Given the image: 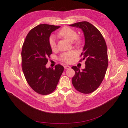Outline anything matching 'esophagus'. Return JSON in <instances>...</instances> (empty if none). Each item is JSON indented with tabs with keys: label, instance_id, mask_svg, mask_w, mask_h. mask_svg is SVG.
<instances>
[{
	"label": "esophagus",
	"instance_id": "34e87169",
	"mask_svg": "<svg viewBox=\"0 0 128 128\" xmlns=\"http://www.w3.org/2000/svg\"><path fill=\"white\" fill-rule=\"evenodd\" d=\"M64 68L65 69H70V66H64Z\"/></svg>",
	"mask_w": 128,
	"mask_h": 128
}]
</instances>
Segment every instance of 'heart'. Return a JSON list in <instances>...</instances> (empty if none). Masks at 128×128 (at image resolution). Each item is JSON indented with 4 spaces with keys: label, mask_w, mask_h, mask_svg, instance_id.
<instances>
[{
    "label": "heart",
    "mask_w": 128,
    "mask_h": 128,
    "mask_svg": "<svg viewBox=\"0 0 128 128\" xmlns=\"http://www.w3.org/2000/svg\"><path fill=\"white\" fill-rule=\"evenodd\" d=\"M58 36L62 38L67 40L70 42H73L76 46H79L81 44L82 40L80 38L78 37V34L76 30L69 27H64L58 32ZM49 43L52 50H55L56 49V38L54 36L49 38ZM77 56L76 52L74 50L63 52L59 57V60L66 63H71L74 61V59Z\"/></svg>",
    "instance_id": "heart-1"
}]
</instances>
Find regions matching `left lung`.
I'll return each instance as SVG.
<instances>
[{"instance_id":"obj_1","label":"left lung","mask_w":128,"mask_h":128,"mask_svg":"<svg viewBox=\"0 0 128 128\" xmlns=\"http://www.w3.org/2000/svg\"><path fill=\"white\" fill-rule=\"evenodd\" d=\"M70 26L79 28L84 32L85 45L80 61L86 59V68L82 70L76 66L72 67L76 72L72 84L78 92L91 93L100 86L106 73L108 66L106 42L99 30L89 22H80Z\"/></svg>"}]
</instances>
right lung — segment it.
I'll return each instance as SVG.
<instances>
[{
    "label": "right lung",
    "instance_id": "1",
    "mask_svg": "<svg viewBox=\"0 0 128 128\" xmlns=\"http://www.w3.org/2000/svg\"><path fill=\"white\" fill-rule=\"evenodd\" d=\"M60 26L39 24L28 32L22 50V70L28 83L32 90L42 95L53 92L64 71L60 64L55 69L46 68L48 58L52 54L49 43L52 32Z\"/></svg>",
    "mask_w": 128,
    "mask_h": 128
}]
</instances>
